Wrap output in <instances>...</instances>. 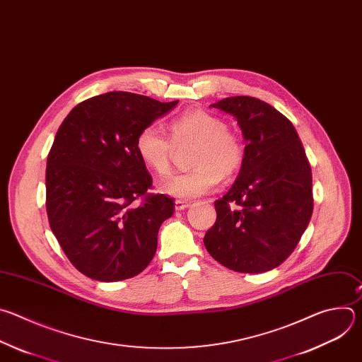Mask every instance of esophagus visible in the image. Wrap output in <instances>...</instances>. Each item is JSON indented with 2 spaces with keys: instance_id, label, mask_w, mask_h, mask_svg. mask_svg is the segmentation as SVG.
<instances>
[{
  "instance_id": "1",
  "label": "esophagus",
  "mask_w": 362,
  "mask_h": 362,
  "mask_svg": "<svg viewBox=\"0 0 362 362\" xmlns=\"http://www.w3.org/2000/svg\"><path fill=\"white\" fill-rule=\"evenodd\" d=\"M188 206H189V202H187V201H181V199L175 201V209L177 211H182V209H185Z\"/></svg>"
}]
</instances>
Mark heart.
<instances>
[{
  "mask_svg": "<svg viewBox=\"0 0 362 362\" xmlns=\"http://www.w3.org/2000/svg\"><path fill=\"white\" fill-rule=\"evenodd\" d=\"M174 144L195 142L189 171L177 174L161 184L167 195L189 199L209 192L223 178L240 171L245 160L243 139L227 129V122L202 110L187 111L175 117L171 124ZM139 160L158 175L171 171V139L156 125L144 127L135 138Z\"/></svg>",
  "mask_w": 362,
  "mask_h": 362,
  "instance_id": "b5f03b06",
  "label": "heart"
}]
</instances>
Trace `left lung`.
I'll return each mask as SVG.
<instances>
[{
  "label": "left lung",
  "mask_w": 362,
  "mask_h": 362,
  "mask_svg": "<svg viewBox=\"0 0 362 362\" xmlns=\"http://www.w3.org/2000/svg\"><path fill=\"white\" fill-rule=\"evenodd\" d=\"M211 107L237 118L245 160L231 189L214 202L216 220L204 245L237 272L269 271L293 254L310 224V161L293 122L269 104L237 95Z\"/></svg>",
  "instance_id": "8db88e82"
}]
</instances>
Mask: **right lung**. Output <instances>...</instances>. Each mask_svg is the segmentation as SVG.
<instances>
[{
	"label": "right lung",
	"instance_id": "1",
	"mask_svg": "<svg viewBox=\"0 0 362 362\" xmlns=\"http://www.w3.org/2000/svg\"><path fill=\"white\" fill-rule=\"evenodd\" d=\"M177 103L112 91L80 103L59 125L47 158L45 206L64 254L84 275L121 281L154 258L175 204L148 192L153 178L135 138Z\"/></svg>",
	"mask_w": 362,
	"mask_h": 362
}]
</instances>
